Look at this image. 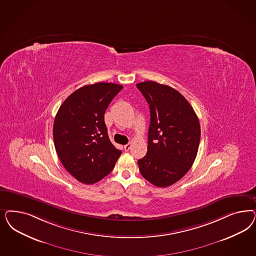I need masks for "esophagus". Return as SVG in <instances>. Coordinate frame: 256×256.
<instances>
[{"label": "esophagus", "mask_w": 256, "mask_h": 256, "mask_svg": "<svg viewBox=\"0 0 256 256\" xmlns=\"http://www.w3.org/2000/svg\"><path fill=\"white\" fill-rule=\"evenodd\" d=\"M131 146H132V145H131V143H128V144L124 145V150H125V152H128V150L131 148Z\"/></svg>", "instance_id": "esophagus-1"}]
</instances>
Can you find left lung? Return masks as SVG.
<instances>
[{
	"label": "left lung",
	"mask_w": 256,
	"mask_h": 256,
	"mask_svg": "<svg viewBox=\"0 0 256 256\" xmlns=\"http://www.w3.org/2000/svg\"><path fill=\"white\" fill-rule=\"evenodd\" d=\"M148 104V152L138 161L142 176L158 188L179 181L197 156L200 126L190 102L172 88L154 81L136 84Z\"/></svg>",
	"instance_id": "8db88e82"
}]
</instances>
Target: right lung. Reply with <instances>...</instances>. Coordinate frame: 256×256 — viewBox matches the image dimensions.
<instances>
[{"label": "right lung", "instance_id": "obj_1", "mask_svg": "<svg viewBox=\"0 0 256 256\" xmlns=\"http://www.w3.org/2000/svg\"><path fill=\"white\" fill-rule=\"evenodd\" d=\"M122 88L113 82L88 84L58 109L52 130L56 150L64 168L82 184L102 180L122 154L108 138L104 113Z\"/></svg>", "mask_w": 256, "mask_h": 256}]
</instances>
